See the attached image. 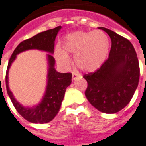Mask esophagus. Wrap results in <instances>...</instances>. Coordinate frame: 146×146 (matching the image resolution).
Returning a JSON list of instances; mask_svg holds the SVG:
<instances>
[{
  "label": "esophagus",
  "instance_id": "1",
  "mask_svg": "<svg viewBox=\"0 0 146 146\" xmlns=\"http://www.w3.org/2000/svg\"><path fill=\"white\" fill-rule=\"evenodd\" d=\"M81 77V74L77 72H73V80H76L77 78Z\"/></svg>",
  "mask_w": 146,
  "mask_h": 146
}]
</instances>
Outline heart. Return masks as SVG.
I'll return each mask as SVG.
<instances>
[{
    "label": "heart",
    "instance_id": "b5f03b06",
    "mask_svg": "<svg viewBox=\"0 0 146 146\" xmlns=\"http://www.w3.org/2000/svg\"><path fill=\"white\" fill-rule=\"evenodd\" d=\"M110 38L101 29L94 31H76L66 36L63 41L64 50L57 48L55 57L60 65L68 66L74 54V62L84 71L92 72L100 68L110 51Z\"/></svg>",
    "mask_w": 146,
    "mask_h": 146
}]
</instances>
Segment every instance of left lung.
Wrapping results in <instances>:
<instances>
[{
	"label": "left lung",
	"mask_w": 146,
	"mask_h": 146,
	"mask_svg": "<svg viewBox=\"0 0 146 146\" xmlns=\"http://www.w3.org/2000/svg\"><path fill=\"white\" fill-rule=\"evenodd\" d=\"M111 39L109 58L94 73L84 75L86 96L98 110L115 113L131 101L138 86L139 62L131 42L115 32L100 27Z\"/></svg>",
	"instance_id": "8db88e82"
}]
</instances>
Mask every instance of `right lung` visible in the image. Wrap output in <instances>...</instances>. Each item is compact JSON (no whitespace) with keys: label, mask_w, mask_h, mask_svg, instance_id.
Returning a JSON list of instances; mask_svg holds the SVG:
<instances>
[{"label":"right lung","mask_w":146,"mask_h":146,"mask_svg":"<svg viewBox=\"0 0 146 146\" xmlns=\"http://www.w3.org/2000/svg\"><path fill=\"white\" fill-rule=\"evenodd\" d=\"M60 29L61 26H57L52 29L41 32L31 38L21 42L15 48L8 64L5 77L7 93L19 114L29 122L36 124L48 123L56 117L60 110L65 90L71 84L72 73H58L54 68L55 59L51 54H48V81L45 94L38 105L33 107H25L15 99L9 88V69L16 59L17 55L29 49H39L52 54L55 39Z\"/></svg>","instance_id":"1"}]
</instances>
